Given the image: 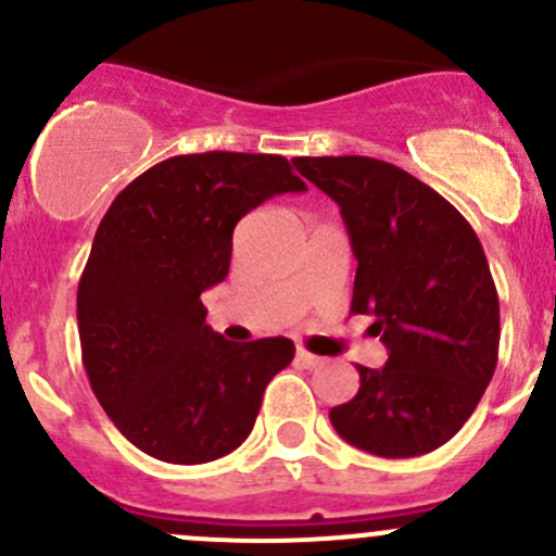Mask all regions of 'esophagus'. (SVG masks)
Returning a JSON list of instances; mask_svg holds the SVG:
<instances>
[{
    "label": "esophagus",
    "mask_w": 556,
    "mask_h": 556,
    "mask_svg": "<svg viewBox=\"0 0 556 556\" xmlns=\"http://www.w3.org/2000/svg\"><path fill=\"white\" fill-rule=\"evenodd\" d=\"M295 361H299L301 366H306V368H317L319 363H323V357L312 355V352H306V350H299V352H295Z\"/></svg>",
    "instance_id": "1"
}]
</instances>
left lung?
Returning <instances> with one entry per match:
<instances>
[{"mask_svg": "<svg viewBox=\"0 0 556 556\" xmlns=\"http://www.w3.org/2000/svg\"><path fill=\"white\" fill-rule=\"evenodd\" d=\"M339 204L357 257L352 312L371 314L384 368L330 408L346 444L379 457L439 450L479 406L497 366L501 304L479 237L408 172L366 155L295 159Z\"/></svg>", "mask_w": 556, "mask_h": 556, "instance_id": "obj_1", "label": "left lung"}]
</instances>
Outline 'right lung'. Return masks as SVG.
Returning <instances> with one entry per match:
<instances>
[{"label":"right lung","mask_w":556,"mask_h":556,"mask_svg":"<svg viewBox=\"0 0 556 556\" xmlns=\"http://www.w3.org/2000/svg\"><path fill=\"white\" fill-rule=\"evenodd\" d=\"M301 190L282 155L212 150L161 161L115 195L77 285V330L93 395L137 450L199 465L250 435L295 346L226 341L201 293L228 277L247 212Z\"/></svg>","instance_id":"right-lung-1"}]
</instances>
